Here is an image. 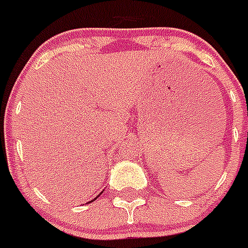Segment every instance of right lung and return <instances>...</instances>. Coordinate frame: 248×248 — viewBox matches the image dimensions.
<instances>
[{
  "mask_svg": "<svg viewBox=\"0 0 248 248\" xmlns=\"http://www.w3.org/2000/svg\"><path fill=\"white\" fill-rule=\"evenodd\" d=\"M101 193H103V192H101ZM101 193H99V194H98V196L95 197V198H94V200H93V201H95V200H96V198H98V197H99V196H100V194H101ZM93 201H90V202H93Z\"/></svg>",
  "mask_w": 248,
  "mask_h": 248,
  "instance_id": "right-lung-1",
  "label": "right lung"
}]
</instances>
